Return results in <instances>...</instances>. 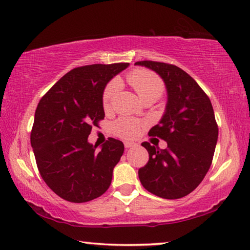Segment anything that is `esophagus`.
Masks as SVG:
<instances>
[{"label": "esophagus", "instance_id": "obj_1", "mask_svg": "<svg viewBox=\"0 0 250 250\" xmlns=\"http://www.w3.org/2000/svg\"><path fill=\"white\" fill-rule=\"evenodd\" d=\"M134 146H135V143H133V142H129V141L125 142V146L126 147V149H129V147H132Z\"/></svg>", "mask_w": 250, "mask_h": 250}]
</instances>
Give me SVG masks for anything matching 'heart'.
<instances>
[{"label": "heart", "mask_w": 250, "mask_h": 250, "mask_svg": "<svg viewBox=\"0 0 250 250\" xmlns=\"http://www.w3.org/2000/svg\"><path fill=\"white\" fill-rule=\"evenodd\" d=\"M128 82L145 101L147 99L156 100L162 95L164 84L158 76L146 69H135L128 75ZM121 83L118 79H112L105 86L103 94V105L104 110H110L113 104L118 92L120 90ZM141 122L130 119V118H121L113 125L115 133L122 138H134L140 133Z\"/></svg>", "instance_id": "b5f03b06"}]
</instances>
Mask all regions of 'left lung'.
<instances>
[{
    "label": "left lung",
    "mask_w": 250,
    "mask_h": 250,
    "mask_svg": "<svg viewBox=\"0 0 250 250\" xmlns=\"http://www.w3.org/2000/svg\"><path fill=\"white\" fill-rule=\"evenodd\" d=\"M155 71L167 88V101L159 124L150 137L167 141L159 150L143 142L149 162L139 168V179L154 195L176 200L193 192L209 170L216 147L218 128L213 105L191 76L179 67L159 62H137Z\"/></svg>",
    "instance_id": "left-lung-1"
}]
</instances>
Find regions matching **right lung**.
I'll return each instance as SVG.
<instances>
[{
	"label": "right lung",
	"mask_w": 250,
	"mask_h": 250,
	"mask_svg": "<svg viewBox=\"0 0 250 250\" xmlns=\"http://www.w3.org/2000/svg\"><path fill=\"white\" fill-rule=\"evenodd\" d=\"M129 62L78 67L46 92L37 105L31 145L45 183L64 200L84 203L107 191L124 154V143L109 140L97 149L88 142L92 126L104 118L107 83Z\"/></svg>",
	"instance_id": "1"
}]
</instances>
